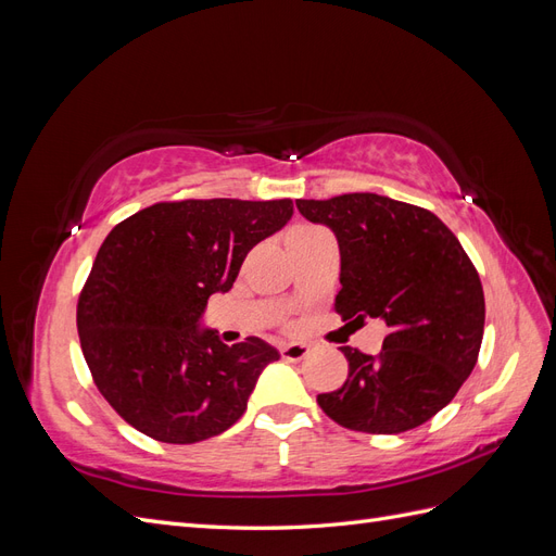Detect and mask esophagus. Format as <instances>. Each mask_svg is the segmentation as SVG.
I'll use <instances>...</instances> for the list:
<instances>
[{"label":"esophagus","mask_w":556,"mask_h":556,"mask_svg":"<svg viewBox=\"0 0 556 556\" xmlns=\"http://www.w3.org/2000/svg\"><path fill=\"white\" fill-rule=\"evenodd\" d=\"M311 355V348L306 343H285L280 345V357L288 362H301Z\"/></svg>","instance_id":"34e87169"}]
</instances>
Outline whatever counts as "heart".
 I'll return each instance as SVG.
<instances>
[{
  "mask_svg": "<svg viewBox=\"0 0 556 556\" xmlns=\"http://www.w3.org/2000/svg\"><path fill=\"white\" fill-rule=\"evenodd\" d=\"M301 231H308V229H296V231H292V233H290V237H294V233H301Z\"/></svg>",
  "mask_w": 556,
  "mask_h": 556,
  "instance_id": "b5f03b06",
  "label": "heart"
}]
</instances>
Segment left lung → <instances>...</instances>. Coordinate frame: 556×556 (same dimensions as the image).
<instances>
[{
	"mask_svg": "<svg viewBox=\"0 0 556 556\" xmlns=\"http://www.w3.org/2000/svg\"><path fill=\"white\" fill-rule=\"evenodd\" d=\"M299 213L333 231L341 252L336 313L390 327L378 355L343 345L348 380L317 403L333 422L401 433L443 410L473 371L484 294L473 262L431 211L371 192L299 199Z\"/></svg>",
	"mask_w": 556,
	"mask_h": 556,
	"instance_id": "left-lung-1",
	"label": "left lung"
}]
</instances>
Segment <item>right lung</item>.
Wrapping results in <instances>:
<instances>
[{
    "label": "right lung",
    "mask_w": 556,
    "mask_h": 556,
    "mask_svg": "<svg viewBox=\"0 0 556 556\" xmlns=\"http://www.w3.org/2000/svg\"><path fill=\"white\" fill-rule=\"evenodd\" d=\"M292 213V199H188L111 229L76 323L94 384L125 422L176 445L239 422L280 352L255 336L225 345L201 317L213 294L231 290L248 252Z\"/></svg>",
    "instance_id": "add662e5"
}]
</instances>
